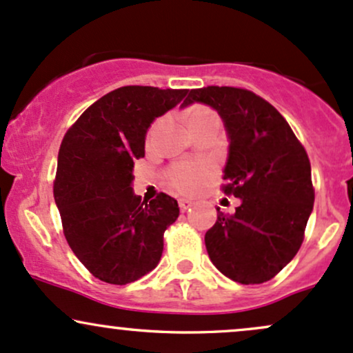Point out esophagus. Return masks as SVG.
<instances>
[{
    "instance_id": "esophagus-1",
    "label": "esophagus",
    "mask_w": 353,
    "mask_h": 353,
    "mask_svg": "<svg viewBox=\"0 0 353 353\" xmlns=\"http://www.w3.org/2000/svg\"><path fill=\"white\" fill-rule=\"evenodd\" d=\"M178 207H180V212H187V210L192 207V201H190V200H180V201H178Z\"/></svg>"
}]
</instances>
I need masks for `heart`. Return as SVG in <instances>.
<instances>
[{"instance_id":"b5f03b06","label":"heart","mask_w":353,"mask_h":353,"mask_svg":"<svg viewBox=\"0 0 353 353\" xmlns=\"http://www.w3.org/2000/svg\"><path fill=\"white\" fill-rule=\"evenodd\" d=\"M188 126L203 121H219L216 114L205 106H195L187 113ZM213 168L207 163H178L168 172V185L181 195H193L212 176Z\"/></svg>"}]
</instances>
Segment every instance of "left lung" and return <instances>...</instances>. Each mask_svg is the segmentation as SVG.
I'll use <instances>...</instances> for the list:
<instances>
[{"instance_id":"1","label":"left lung","mask_w":353,"mask_h":353,"mask_svg":"<svg viewBox=\"0 0 353 353\" xmlns=\"http://www.w3.org/2000/svg\"><path fill=\"white\" fill-rule=\"evenodd\" d=\"M193 103L213 108L223 121V190L240 198L235 213L219 212L205 233L210 260L233 282H267L296 255L314 210L307 152L282 114L252 91L207 86L190 91L181 106Z\"/></svg>"}]
</instances>
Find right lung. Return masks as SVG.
<instances>
[{"mask_svg":"<svg viewBox=\"0 0 353 353\" xmlns=\"http://www.w3.org/2000/svg\"><path fill=\"white\" fill-rule=\"evenodd\" d=\"M187 94L123 86L94 101L63 138L54 201L71 250L101 282L132 283L160 262L163 233L180 208L165 193L141 201L133 166L153 121Z\"/></svg>","mask_w":353,"mask_h":353,"instance_id":"right-lung-1","label":"right lung"}]
</instances>
